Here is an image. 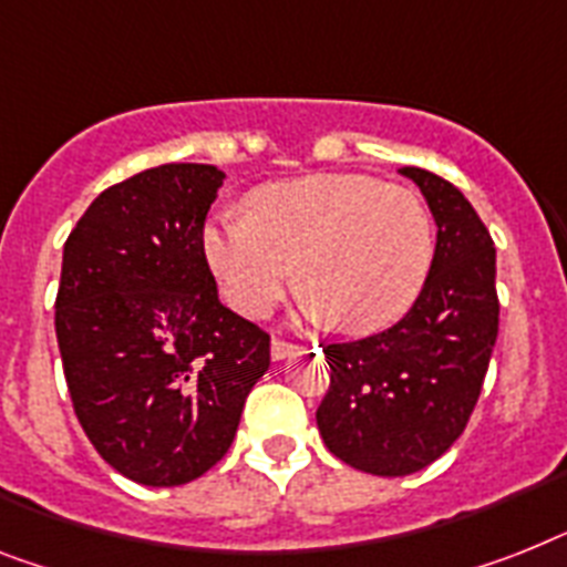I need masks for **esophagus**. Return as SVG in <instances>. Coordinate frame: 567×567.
I'll use <instances>...</instances> for the list:
<instances>
[{"instance_id": "34e87169", "label": "esophagus", "mask_w": 567, "mask_h": 567, "mask_svg": "<svg viewBox=\"0 0 567 567\" xmlns=\"http://www.w3.org/2000/svg\"><path fill=\"white\" fill-rule=\"evenodd\" d=\"M298 344H292V341H284V339H272V359L275 362H280V359L292 357V353H298Z\"/></svg>"}]
</instances>
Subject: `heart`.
<instances>
[{"label": "heart", "mask_w": 567, "mask_h": 567, "mask_svg": "<svg viewBox=\"0 0 567 567\" xmlns=\"http://www.w3.org/2000/svg\"><path fill=\"white\" fill-rule=\"evenodd\" d=\"M246 208L249 217L223 214L203 234L210 272L240 316H266L301 278L307 316L371 336L409 316L429 284L434 223L414 190L316 173L251 190Z\"/></svg>", "instance_id": "b5f03b06"}]
</instances>
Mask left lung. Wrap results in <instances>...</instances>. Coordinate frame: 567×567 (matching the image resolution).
Listing matches in <instances>:
<instances>
[{"label":"left lung","mask_w":567,"mask_h":567,"mask_svg":"<svg viewBox=\"0 0 567 567\" xmlns=\"http://www.w3.org/2000/svg\"><path fill=\"white\" fill-rule=\"evenodd\" d=\"M400 173L423 190L437 223L432 275L394 327L327 344L330 388L316 411L339 461L385 478L420 472L461 437L498 336L486 226L452 182L423 167Z\"/></svg>","instance_id":"obj_1"}]
</instances>
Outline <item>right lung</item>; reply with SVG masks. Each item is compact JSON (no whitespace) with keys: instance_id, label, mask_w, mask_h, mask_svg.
<instances>
[{"instance_id":"add662e5","label":"right lung","mask_w":567,"mask_h":567,"mask_svg":"<svg viewBox=\"0 0 567 567\" xmlns=\"http://www.w3.org/2000/svg\"><path fill=\"white\" fill-rule=\"evenodd\" d=\"M226 173L158 165L89 205L63 246L54 327L74 414L97 455L179 486L226 455L269 336L219 303L203 228Z\"/></svg>"}]
</instances>
